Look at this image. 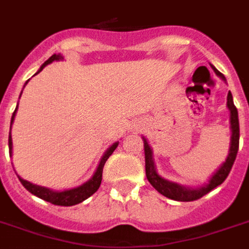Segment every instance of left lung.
Instances as JSON below:
<instances>
[{
    "label": "left lung",
    "mask_w": 249,
    "mask_h": 249,
    "mask_svg": "<svg viewBox=\"0 0 249 249\" xmlns=\"http://www.w3.org/2000/svg\"><path fill=\"white\" fill-rule=\"evenodd\" d=\"M217 75L220 76L221 79L225 80V76L221 73L220 71H217L216 68L213 67ZM228 107L230 109V124H231V146H230V152L226 161H225L221 168L217 170L216 173L213 174V177L211 178L208 185L203 186L200 189H186L182 186L169 182L161 178L159 174L156 173L155 164L152 160V151L150 146H148L147 141L144 140V160H146V177H147L148 182L151 183L155 190H158L161 195L169 197L172 200L177 201H194L200 199L201 196H204L209 191H212L213 189H216L217 186H220L222 182L228 178L229 173L232 168V164L236 159V154L239 150V119H238V109H236L234 101H232L231 93L229 91L228 94Z\"/></svg>",
    "instance_id": "8db88e82"
}]
</instances>
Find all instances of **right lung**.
Instances as JSON below:
<instances>
[{
  "label": "right lung",
  "mask_w": 249,
  "mask_h": 249,
  "mask_svg": "<svg viewBox=\"0 0 249 249\" xmlns=\"http://www.w3.org/2000/svg\"><path fill=\"white\" fill-rule=\"evenodd\" d=\"M60 59H63V56L60 55V54H54V55H52L44 64H42V66H41L40 71L37 72V73H40V72L44 70L45 66H48L49 63H52V62H54V60H60ZM17 108H15L13 116H11V124H13L14 117H15ZM10 129H11V126H10ZM117 144H119V142L113 143L112 146L106 151V154L101 159V163H99V165H98L97 172L94 173L93 177L90 178L88 182H85L84 185L76 187V189L66 190V191H53V190L46 189V187H41V186L33 185V183H31V182L25 181V179L20 178L19 176H18V178H19V181L21 182V185L24 186L29 193L33 194V195H36V196H38L40 199H42V200L49 201V203H52V204L54 205H62V207H71V205L79 204V203H81V201L86 200L89 196H91V195H93L98 189H99V186H101V182H102L103 166H105L107 159H108L109 156L112 155V152L115 151V148L117 147ZM11 150H13V141H11V133H10L9 134L10 155H11Z\"/></svg>",
  "instance_id": "add662e5"
}]
</instances>
